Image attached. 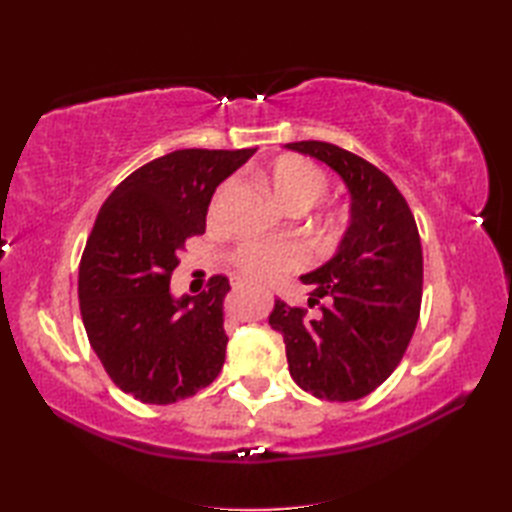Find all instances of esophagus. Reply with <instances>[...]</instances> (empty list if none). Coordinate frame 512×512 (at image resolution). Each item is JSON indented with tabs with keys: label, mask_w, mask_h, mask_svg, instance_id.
I'll return each instance as SVG.
<instances>
[{
	"label": "esophagus",
	"mask_w": 512,
	"mask_h": 512,
	"mask_svg": "<svg viewBox=\"0 0 512 512\" xmlns=\"http://www.w3.org/2000/svg\"><path fill=\"white\" fill-rule=\"evenodd\" d=\"M235 286L239 288V286H244V284H242V281H235Z\"/></svg>",
	"instance_id": "1"
}]
</instances>
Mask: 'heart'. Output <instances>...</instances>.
Returning a JSON list of instances; mask_svg holds the SVG:
<instances>
[{"mask_svg": "<svg viewBox=\"0 0 512 512\" xmlns=\"http://www.w3.org/2000/svg\"><path fill=\"white\" fill-rule=\"evenodd\" d=\"M264 180L270 193H273V198L290 213H303L310 209L330 187L328 171L297 154H284L275 158L268 165ZM233 189V178L224 180L215 189L209 204V217L220 215L226 200L231 198ZM350 220L352 213L345 204L330 202L321 206L314 224H317V231L323 239L339 242L345 235L347 226H350ZM303 259H306L303 250L290 242H246L237 246L233 253V264L239 270V275L250 281H262V284H268V281H275L288 273H295L297 268L303 266Z\"/></svg>", "mask_w": 512, "mask_h": 512, "instance_id": "b5f03b06", "label": "heart"}]
</instances>
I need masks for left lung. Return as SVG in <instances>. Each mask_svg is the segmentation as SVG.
<instances>
[{
	"mask_svg": "<svg viewBox=\"0 0 512 512\" xmlns=\"http://www.w3.org/2000/svg\"><path fill=\"white\" fill-rule=\"evenodd\" d=\"M286 147L341 173L352 193V224L336 257L301 277L310 286L308 308L275 299L268 323L284 336L290 376L301 389L330 402L358 400L391 376L418 325V226L405 195L372 162L323 140Z\"/></svg>",
	"mask_w": 512,
	"mask_h": 512,
	"instance_id": "8db88e82",
	"label": "left lung"
}]
</instances>
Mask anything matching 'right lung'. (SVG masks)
I'll return each mask as SVG.
<instances>
[{"label":"right lung","instance_id":"right-lung-1","mask_svg":"<svg viewBox=\"0 0 512 512\" xmlns=\"http://www.w3.org/2000/svg\"><path fill=\"white\" fill-rule=\"evenodd\" d=\"M255 151H171L129 173L96 215L79 264L81 319L107 376L140 402L171 405L222 372L228 279L178 301L169 284L187 239L206 231L215 187Z\"/></svg>","mask_w":512,"mask_h":512}]
</instances>
